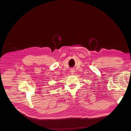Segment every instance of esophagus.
Listing matches in <instances>:
<instances>
[{"mask_svg": "<svg viewBox=\"0 0 131 131\" xmlns=\"http://www.w3.org/2000/svg\"><path fill=\"white\" fill-rule=\"evenodd\" d=\"M74 71H74V69L72 68V69H70V72H71V74H73L74 73Z\"/></svg>", "mask_w": 131, "mask_h": 131, "instance_id": "34e87169", "label": "esophagus"}]
</instances>
